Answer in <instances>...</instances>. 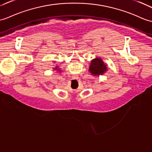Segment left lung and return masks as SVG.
Wrapping results in <instances>:
<instances>
[{"mask_svg": "<svg viewBox=\"0 0 152 152\" xmlns=\"http://www.w3.org/2000/svg\"><path fill=\"white\" fill-rule=\"evenodd\" d=\"M107 70L106 66L103 61L100 58H96L91 61L89 71L93 75H100Z\"/></svg>", "mask_w": 152, "mask_h": 152, "instance_id": "8db88e82", "label": "left lung"}]
</instances>
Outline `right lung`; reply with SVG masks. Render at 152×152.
Instances as JSON below:
<instances>
[{
	"instance_id": "obj_1",
	"label": "right lung",
	"mask_w": 152,
	"mask_h": 152,
	"mask_svg": "<svg viewBox=\"0 0 152 152\" xmlns=\"http://www.w3.org/2000/svg\"><path fill=\"white\" fill-rule=\"evenodd\" d=\"M56 68H57V67H56Z\"/></svg>"
}]
</instances>
